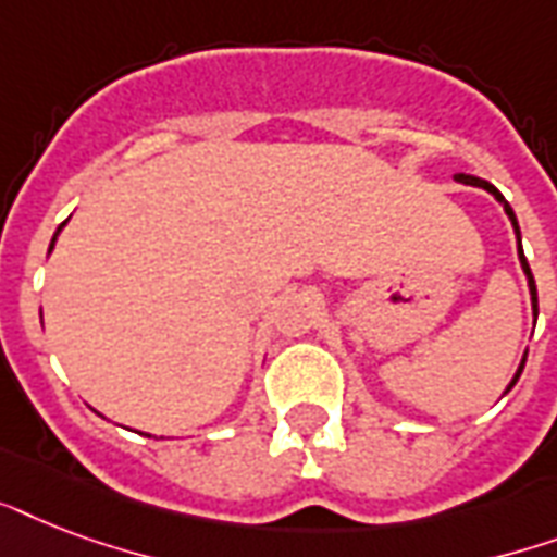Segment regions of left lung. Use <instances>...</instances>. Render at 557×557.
<instances>
[{"label":"left lung","mask_w":557,"mask_h":557,"mask_svg":"<svg viewBox=\"0 0 557 557\" xmlns=\"http://www.w3.org/2000/svg\"><path fill=\"white\" fill-rule=\"evenodd\" d=\"M457 182H462V185H471V187H483L485 193H492L494 199L500 201L503 210H506V216H509L511 227H515V236H518V260H520V269H523V274H527V283H529V297H532V312H535L537 318V288H535V277H532V269H529V262H527V253H523V245H520V225H518V216H515V210H511V205L506 199H503V193L497 190V187L492 185V182H485V178L480 176H468V173H457ZM523 364H527V352H523V358H520V367L518 372H515V379L509 381V387H506V393H509L515 384H518L520 379V372H523Z\"/></svg>","instance_id":"8db88e82"}]
</instances>
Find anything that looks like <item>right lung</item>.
Returning <instances> with one entry per match:
<instances>
[{
  "mask_svg": "<svg viewBox=\"0 0 557 557\" xmlns=\"http://www.w3.org/2000/svg\"><path fill=\"white\" fill-rule=\"evenodd\" d=\"M63 225H65V222H63ZM63 225L57 227V234H54V236H51V245H48V253L54 251V243H57V236H60V231H63Z\"/></svg>",
  "mask_w": 557,
  "mask_h": 557,
  "instance_id": "1",
  "label": "right lung"
}]
</instances>
